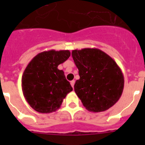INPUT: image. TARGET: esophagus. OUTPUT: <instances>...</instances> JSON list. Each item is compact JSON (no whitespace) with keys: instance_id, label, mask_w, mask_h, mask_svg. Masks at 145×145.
<instances>
[{"instance_id":"obj_1","label":"esophagus","mask_w":145,"mask_h":145,"mask_svg":"<svg viewBox=\"0 0 145 145\" xmlns=\"http://www.w3.org/2000/svg\"><path fill=\"white\" fill-rule=\"evenodd\" d=\"M75 80H72V81H70V84H71V86L72 88H73L74 85H75Z\"/></svg>"}]
</instances>
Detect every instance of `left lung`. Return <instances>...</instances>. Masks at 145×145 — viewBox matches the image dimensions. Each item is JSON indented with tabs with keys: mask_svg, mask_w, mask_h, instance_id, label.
Returning <instances> with one entry per match:
<instances>
[{
	"mask_svg": "<svg viewBox=\"0 0 145 145\" xmlns=\"http://www.w3.org/2000/svg\"><path fill=\"white\" fill-rule=\"evenodd\" d=\"M72 57L80 76L74 89L83 105L93 112L112 107L124 87L123 75L116 61L98 48L72 50Z\"/></svg>",
	"mask_w": 145,
	"mask_h": 145,
	"instance_id": "obj_1",
	"label": "left lung"
}]
</instances>
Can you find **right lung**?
Here are the masks:
<instances>
[{"label":"right lung","mask_w":145,"mask_h":145,"mask_svg":"<svg viewBox=\"0 0 145 145\" xmlns=\"http://www.w3.org/2000/svg\"><path fill=\"white\" fill-rule=\"evenodd\" d=\"M70 56L69 50L46 51L38 54L26 67L22 77L23 95L35 111H57L67 94L72 91L64 71L58 69Z\"/></svg>","instance_id":"obj_1"}]
</instances>
